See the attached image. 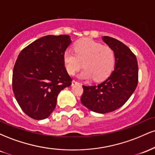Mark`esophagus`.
Here are the masks:
<instances>
[{
  "label": "esophagus",
  "instance_id": "obj_1",
  "mask_svg": "<svg viewBox=\"0 0 155 155\" xmlns=\"http://www.w3.org/2000/svg\"><path fill=\"white\" fill-rule=\"evenodd\" d=\"M79 82H78L77 81H76V80H73L72 81V85H74L76 84H78Z\"/></svg>",
  "mask_w": 155,
  "mask_h": 155
}]
</instances>
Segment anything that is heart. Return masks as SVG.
<instances>
[{"mask_svg":"<svg viewBox=\"0 0 155 155\" xmlns=\"http://www.w3.org/2000/svg\"><path fill=\"white\" fill-rule=\"evenodd\" d=\"M63 62L71 75L79 70L82 63L84 69L81 76L83 78L93 77L95 81H102L113 71L116 58L114 51L110 47L84 39L74 44V51L68 49L64 52Z\"/></svg>","mask_w":155,"mask_h":155,"instance_id":"1","label":"heart"}]
</instances>
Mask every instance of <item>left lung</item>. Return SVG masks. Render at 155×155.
<instances>
[{"mask_svg": "<svg viewBox=\"0 0 155 155\" xmlns=\"http://www.w3.org/2000/svg\"><path fill=\"white\" fill-rule=\"evenodd\" d=\"M103 39L114 51L115 68L103 82L83 85L81 102L92 111L106 114L120 108L132 95L138 84V66L136 55L125 44L109 36Z\"/></svg>", "mask_w": 155, "mask_h": 155, "instance_id": "8db88e82", "label": "left lung"}]
</instances>
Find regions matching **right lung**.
<instances>
[{
    "label": "right lung",
    "mask_w": 155,
    "mask_h": 155,
    "mask_svg": "<svg viewBox=\"0 0 155 155\" xmlns=\"http://www.w3.org/2000/svg\"><path fill=\"white\" fill-rule=\"evenodd\" d=\"M71 42L67 35H46L27 46L17 57L12 89L19 106L31 118H47L60 92L71 85L63 62Z\"/></svg>",
    "instance_id": "1"
}]
</instances>
